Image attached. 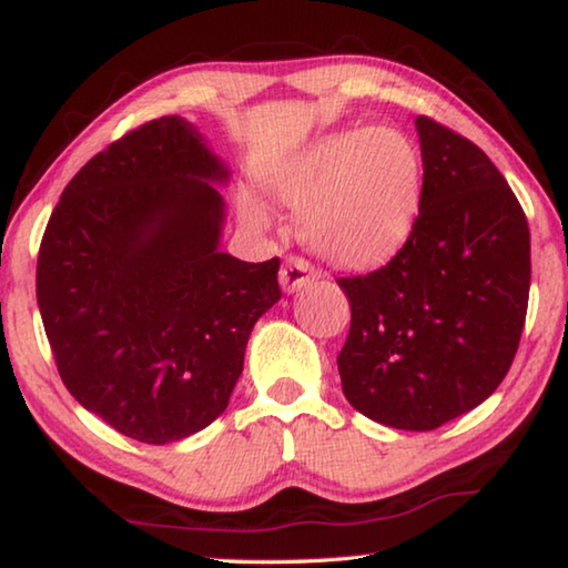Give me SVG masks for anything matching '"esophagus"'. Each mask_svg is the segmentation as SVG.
Here are the masks:
<instances>
[{
	"instance_id": "1",
	"label": "esophagus",
	"mask_w": 568,
	"mask_h": 568,
	"mask_svg": "<svg viewBox=\"0 0 568 568\" xmlns=\"http://www.w3.org/2000/svg\"><path fill=\"white\" fill-rule=\"evenodd\" d=\"M315 281V271L311 267V263L303 261V257H287L283 271H281V285L285 293H297L301 287H305L307 283Z\"/></svg>"
}]
</instances>
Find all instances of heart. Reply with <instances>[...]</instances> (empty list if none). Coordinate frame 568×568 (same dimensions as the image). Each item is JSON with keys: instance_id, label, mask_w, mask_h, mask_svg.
<instances>
[{"instance_id": "obj_1", "label": "heart", "mask_w": 568, "mask_h": 568, "mask_svg": "<svg viewBox=\"0 0 568 568\" xmlns=\"http://www.w3.org/2000/svg\"><path fill=\"white\" fill-rule=\"evenodd\" d=\"M271 190L303 210L301 233L315 253L341 267H368L396 255L416 227L423 158L398 128H348L295 152ZM247 213L263 220L257 205Z\"/></svg>"}]
</instances>
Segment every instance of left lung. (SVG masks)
I'll list each match as a JSON object with an SVG mask.
<instances>
[{
	"mask_svg": "<svg viewBox=\"0 0 568 568\" xmlns=\"http://www.w3.org/2000/svg\"><path fill=\"white\" fill-rule=\"evenodd\" d=\"M420 213L381 271L338 277L351 333L338 355L355 410L400 430H434L498 388L521 341L531 237L486 152L416 118Z\"/></svg>",
	"mask_w": 568,
	"mask_h": 568,
	"instance_id": "obj_1",
	"label": "left lung"
}]
</instances>
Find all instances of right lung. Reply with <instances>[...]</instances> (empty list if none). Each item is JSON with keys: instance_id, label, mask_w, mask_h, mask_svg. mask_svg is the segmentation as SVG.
<instances>
[{"instance_id": "add662e5", "label": "right lung", "mask_w": 568, "mask_h": 568, "mask_svg": "<svg viewBox=\"0 0 568 568\" xmlns=\"http://www.w3.org/2000/svg\"><path fill=\"white\" fill-rule=\"evenodd\" d=\"M230 170L185 118L152 120L64 187L37 257V303L80 406L162 446L210 426L253 325L281 301V261L220 250Z\"/></svg>"}]
</instances>
